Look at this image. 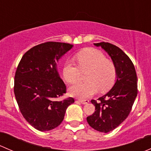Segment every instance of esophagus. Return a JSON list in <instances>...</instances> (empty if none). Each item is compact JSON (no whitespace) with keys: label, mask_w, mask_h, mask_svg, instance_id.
<instances>
[{"label":"esophagus","mask_w":151,"mask_h":151,"mask_svg":"<svg viewBox=\"0 0 151 151\" xmlns=\"http://www.w3.org/2000/svg\"><path fill=\"white\" fill-rule=\"evenodd\" d=\"M79 101L83 104H87L88 103H89V100L87 99H79Z\"/></svg>","instance_id":"1"}]
</instances>
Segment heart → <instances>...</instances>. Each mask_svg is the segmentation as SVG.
<instances>
[{"label":"heart","instance_id":"heart-1","mask_svg":"<svg viewBox=\"0 0 151 151\" xmlns=\"http://www.w3.org/2000/svg\"><path fill=\"white\" fill-rule=\"evenodd\" d=\"M78 66L67 61L64 63L62 74L68 84H74L80 79V70L86 71V83H77L68 89L69 94L80 99H87L98 92L110 89L116 80V67L111 60L106 59L101 52L87 48L75 57Z\"/></svg>","mask_w":151,"mask_h":151}]
</instances>
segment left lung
<instances>
[{
    "label": "left lung",
    "instance_id": "obj_1",
    "mask_svg": "<svg viewBox=\"0 0 151 151\" xmlns=\"http://www.w3.org/2000/svg\"><path fill=\"white\" fill-rule=\"evenodd\" d=\"M109 55L116 67L117 76L112 88L99 101L92 100L96 111L87 117L88 124L98 132L108 133L118 127L129 115L137 96V77L134 66L119 47L107 42L93 44Z\"/></svg>",
    "mask_w": 151,
    "mask_h": 151
}]
</instances>
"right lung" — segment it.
<instances>
[{"instance_id": "1", "label": "right lung", "mask_w": 151, "mask_h": 151, "mask_svg": "<svg viewBox=\"0 0 151 151\" xmlns=\"http://www.w3.org/2000/svg\"><path fill=\"white\" fill-rule=\"evenodd\" d=\"M72 45L49 42L36 45L24 54L14 77L15 98L25 119L37 130L58 126L71 97L61 100L66 87L59 75L57 63Z\"/></svg>"}]
</instances>
